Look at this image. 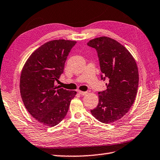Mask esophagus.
I'll use <instances>...</instances> for the list:
<instances>
[{"mask_svg":"<svg viewBox=\"0 0 160 160\" xmlns=\"http://www.w3.org/2000/svg\"><path fill=\"white\" fill-rule=\"evenodd\" d=\"M78 93H79V94H81V95H83V96H84V95H85V94H87V92H83V91H80V90H79L78 91Z\"/></svg>","mask_w":160,"mask_h":160,"instance_id":"1","label":"esophagus"}]
</instances>
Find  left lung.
I'll use <instances>...</instances> for the list:
<instances>
[{"label":"left lung","instance_id":"left-lung-1","mask_svg":"<svg viewBox=\"0 0 160 160\" xmlns=\"http://www.w3.org/2000/svg\"><path fill=\"white\" fill-rule=\"evenodd\" d=\"M88 45L98 53L101 79L108 81L106 90L98 92V106L91 113L100 122H114L123 118L134 102L139 80L137 65L128 50L111 38H96Z\"/></svg>","mask_w":160,"mask_h":160}]
</instances>
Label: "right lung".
Returning <instances> with one entry per match:
<instances>
[{
	"label": "right lung",
	"mask_w": 160,
	"mask_h": 160,
	"mask_svg": "<svg viewBox=\"0 0 160 160\" xmlns=\"http://www.w3.org/2000/svg\"><path fill=\"white\" fill-rule=\"evenodd\" d=\"M76 43L64 39L47 42L31 54L22 69L19 88L23 102L30 114L45 126H55L64 118L77 93L55 85Z\"/></svg>",
	"instance_id": "obj_1"
}]
</instances>
